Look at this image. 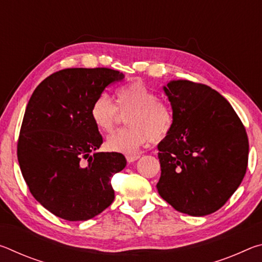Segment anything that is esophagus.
<instances>
[{"label": "esophagus", "mask_w": 262, "mask_h": 262, "mask_svg": "<svg viewBox=\"0 0 262 262\" xmlns=\"http://www.w3.org/2000/svg\"><path fill=\"white\" fill-rule=\"evenodd\" d=\"M140 158V154H134V155H127L126 156V159H127V162L128 163H133V162H135V161H137V159Z\"/></svg>", "instance_id": "esophagus-1"}]
</instances>
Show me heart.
Returning a JSON list of instances; mask_svg holds the SVG:
<instances>
[{
	"instance_id": "heart-1",
	"label": "heart",
	"mask_w": 262,
	"mask_h": 262,
	"mask_svg": "<svg viewBox=\"0 0 262 262\" xmlns=\"http://www.w3.org/2000/svg\"><path fill=\"white\" fill-rule=\"evenodd\" d=\"M117 105L106 94L99 95L90 108V118L101 133H111L128 114L125 129L118 130L106 140V148L114 152H134L149 140L152 143L167 139L174 126L170 105L158 99V95L141 81L120 86L115 92Z\"/></svg>"
}]
</instances>
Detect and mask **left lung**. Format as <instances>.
I'll return each instance as SVG.
<instances>
[{"label":"left lung","mask_w":262,"mask_h":262,"mask_svg":"<svg viewBox=\"0 0 262 262\" xmlns=\"http://www.w3.org/2000/svg\"><path fill=\"white\" fill-rule=\"evenodd\" d=\"M164 91L174 126L158 144V193L180 212L209 215L225 205L246 173V129L229 101L206 84L172 81Z\"/></svg>","instance_id":"1"}]
</instances>
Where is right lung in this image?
<instances>
[{"mask_svg":"<svg viewBox=\"0 0 262 262\" xmlns=\"http://www.w3.org/2000/svg\"><path fill=\"white\" fill-rule=\"evenodd\" d=\"M123 77L110 68L62 69L31 96L17 157L31 194L57 217L90 220L114 200L111 179L127 161L120 152H97L103 137L90 108L105 88Z\"/></svg>","mask_w":262,"mask_h":262,"instance_id":"right-lung-1","label":"right lung"}]
</instances>
